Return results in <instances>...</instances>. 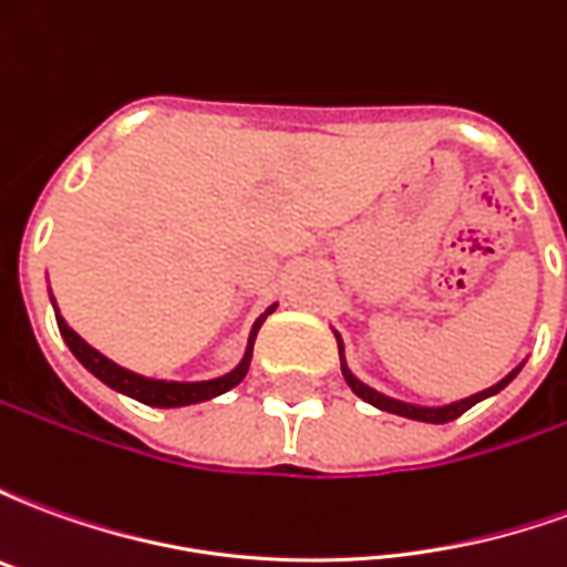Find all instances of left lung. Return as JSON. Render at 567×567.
I'll use <instances>...</instances> for the list:
<instances>
[{
  "label": "left lung",
  "instance_id": "1",
  "mask_svg": "<svg viewBox=\"0 0 567 567\" xmlns=\"http://www.w3.org/2000/svg\"><path fill=\"white\" fill-rule=\"evenodd\" d=\"M337 333V331H333ZM337 346H340V364H343V380L349 382V389L361 398V401H368V404H373L377 410H385V413H394V416H404V419H416V422H431V425H443V422H452V419H458L462 413H467L471 406L480 404V401H486V398H492V394H498L507 382L523 370V364L516 370H511L507 377L501 382H495V385H488V389H483V392L471 394V398H462V401H455V404H443V406H419V404H406V401H398V398H389V394L377 392V389H370V385H364V382L358 380L355 373L349 370V364H346V355H343V340H340V333H337Z\"/></svg>",
  "mask_w": 567,
  "mask_h": 567
}]
</instances>
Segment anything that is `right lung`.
Masks as SVG:
<instances>
[{"label":"right lung","instance_id":"right-lung-1","mask_svg":"<svg viewBox=\"0 0 567 567\" xmlns=\"http://www.w3.org/2000/svg\"><path fill=\"white\" fill-rule=\"evenodd\" d=\"M51 303H54V300H51ZM272 309H276V303H272V307L267 309L258 321H255V328H251V333H248L246 355H243V361H239L230 373L215 377V380H203V382H166V380H151V377H142V373H133V370L115 364L112 358H105L103 352H96L91 343H84L79 333L69 328L66 319L56 312V303H54L56 328H60L63 340H66V346L72 349V355L79 358L81 364L91 370L96 380L105 382L109 389H115V392L127 394V398H133V401H140V404H148V406L199 404V401H212V398H218V394L230 392L234 385H239V382L246 380L248 364H251L255 337H258L260 324H264V319L270 316Z\"/></svg>","mask_w":567,"mask_h":567}]
</instances>
